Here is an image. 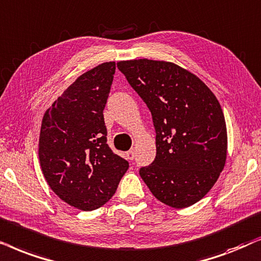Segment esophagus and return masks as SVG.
<instances>
[{
  "label": "esophagus",
  "instance_id": "1",
  "mask_svg": "<svg viewBox=\"0 0 261 261\" xmlns=\"http://www.w3.org/2000/svg\"><path fill=\"white\" fill-rule=\"evenodd\" d=\"M126 159L127 160H134L135 159V151L134 150H128L127 152H126Z\"/></svg>",
  "mask_w": 261,
  "mask_h": 261
}]
</instances>
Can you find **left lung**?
Returning <instances> with one entry per match:
<instances>
[{
    "mask_svg": "<svg viewBox=\"0 0 261 261\" xmlns=\"http://www.w3.org/2000/svg\"><path fill=\"white\" fill-rule=\"evenodd\" d=\"M147 103L156 133V156L140 175L156 199L182 209L211 190L227 159L221 105L201 80L165 61L117 63Z\"/></svg>",
    "mask_w": 261,
    "mask_h": 261,
    "instance_id": "8db88e82",
    "label": "left lung"
}]
</instances>
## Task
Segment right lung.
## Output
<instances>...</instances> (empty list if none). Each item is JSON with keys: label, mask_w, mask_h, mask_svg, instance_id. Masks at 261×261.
<instances>
[{"label": "right lung", "mask_w": 261, "mask_h": 261, "mask_svg": "<svg viewBox=\"0 0 261 261\" xmlns=\"http://www.w3.org/2000/svg\"><path fill=\"white\" fill-rule=\"evenodd\" d=\"M116 63L82 74L45 112L39 136L41 171L51 190L69 205L92 211L107 203L128 162L107 144L103 109Z\"/></svg>", "instance_id": "1"}]
</instances>
